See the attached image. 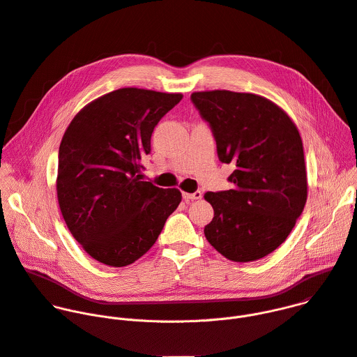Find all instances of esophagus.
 <instances>
[{
    "label": "esophagus",
    "instance_id": "34e87169",
    "mask_svg": "<svg viewBox=\"0 0 357 357\" xmlns=\"http://www.w3.org/2000/svg\"><path fill=\"white\" fill-rule=\"evenodd\" d=\"M182 196H183V199H185L186 202H188V200H197V199L202 197V192H199V190H196L195 193H186V192H183Z\"/></svg>",
    "mask_w": 357,
    "mask_h": 357
}]
</instances>
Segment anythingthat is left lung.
Returning <instances> with one entry per match:
<instances>
[{
	"mask_svg": "<svg viewBox=\"0 0 357 357\" xmlns=\"http://www.w3.org/2000/svg\"><path fill=\"white\" fill-rule=\"evenodd\" d=\"M190 98L213 131L219 160L236 167L231 189L205 193L215 211L205 236L231 261L263 259L285 241L307 203L299 131L259 94L211 90Z\"/></svg>",
	"mask_w": 357,
	"mask_h": 357,
	"instance_id": "left-lung-1",
	"label": "left lung"
}]
</instances>
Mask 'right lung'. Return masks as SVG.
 Returning <instances> with one entry per match:
<instances>
[{"mask_svg": "<svg viewBox=\"0 0 357 357\" xmlns=\"http://www.w3.org/2000/svg\"><path fill=\"white\" fill-rule=\"evenodd\" d=\"M181 93L124 87L84 106L66 128L56 192L62 216L90 257L124 267L154 245L182 200L176 188L141 181L158 121Z\"/></svg>", "mask_w": 357, "mask_h": 357, "instance_id": "obj_1", "label": "right lung"}]
</instances>
